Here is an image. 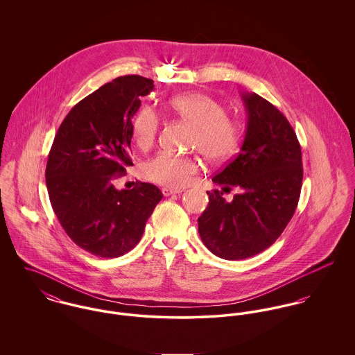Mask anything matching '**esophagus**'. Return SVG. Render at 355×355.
Wrapping results in <instances>:
<instances>
[{
  "instance_id": "34e87169",
  "label": "esophagus",
  "mask_w": 355,
  "mask_h": 355,
  "mask_svg": "<svg viewBox=\"0 0 355 355\" xmlns=\"http://www.w3.org/2000/svg\"><path fill=\"white\" fill-rule=\"evenodd\" d=\"M180 193H182V190H175V189H169V187L162 189L164 197H169V196H173V194H180Z\"/></svg>"
}]
</instances>
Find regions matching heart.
<instances>
[{"mask_svg":"<svg viewBox=\"0 0 355 355\" xmlns=\"http://www.w3.org/2000/svg\"><path fill=\"white\" fill-rule=\"evenodd\" d=\"M168 110L193 127L190 144L209 161L230 158L241 144V128L225 116L224 106L203 93H187L172 97ZM159 130V116L150 106H142L131 123L132 139L141 149H149ZM198 164L187 155L162 152L155 154L142 166L145 179L169 186L183 187L197 172Z\"/></svg>","mask_w":355,"mask_h":355,"instance_id":"1","label":"heart"}]
</instances>
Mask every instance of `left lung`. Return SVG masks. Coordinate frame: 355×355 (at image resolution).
Listing matches in <instances>:
<instances>
[{
	"instance_id": "1",
	"label": "left lung",
	"mask_w": 355,
	"mask_h": 355,
	"mask_svg": "<svg viewBox=\"0 0 355 355\" xmlns=\"http://www.w3.org/2000/svg\"><path fill=\"white\" fill-rule=\"evenodd\" d=\"M248 113L238 155L213 182L209 203L198 218L203 245L220 258L235 261L263 252L290 223L301 196L302 154L284 114L255 93H242ZM240 193L228 203L223 192Z\"/></svg>"
}]
</instances>
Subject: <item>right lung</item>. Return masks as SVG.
Masks as SVG:
<instances>
[{
	"label": "right lung",
	"instance_id": "1",
	"mask_svg": "<svg viewBox=\"0 0 355 355\" xmlns=\"http://www.w3.org/2000/svg\"><path fill=\"white\" fill-rule=\"evenodd\" d=\"M153 87L139 75L113 79L71 109L51 145L45 173L51 207L67 235L97 257L134 249L162 198L150 183L113 186L132 165L131 119Z\"/></svg>",
	"mask_w": 355,
	"mask_h": 355
}]
</instances>
